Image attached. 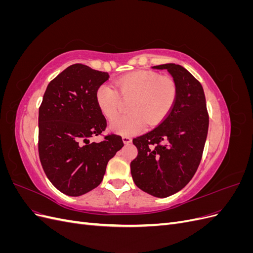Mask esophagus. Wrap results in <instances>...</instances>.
Segmentation results:
<instances>
[{
	"instance_id": "obj_1",
	"label": "esophagus",
	"mask_w": 253,
	"mask_h": 253,
	"mask_svg": "<svg viewBox=\"0 0 253 253\" xmlns=\"http://www.w3.org/2000/svg\"><path fill=\"white\" fill-rule=\"evenodd\" d=\"M122 141H124L125 143H131L132 138L129 136H122Z\"/></svg>"
}]
</instances>
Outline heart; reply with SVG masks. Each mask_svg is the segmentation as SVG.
<instances>
[{"label":"heart","instance_id":"b5f03b06","mask_svg":"<svg viewBox=\"0 0 253 253\" xmlns=\"http://www.w3.org/2000/svg\"><path fill=\"white\" fill-rule=\"evenodd\" d=\"M117 91L109 84H101L96 90L99 110L112 120L121 110L122 100H129L126 116L115 119L111 129L120 135H135L149 126H155L170 113L177 99V84L169 76L155 72L137 71L115 81Z\"/></svg>","mask_w":253,"mask_h":253}]
</instances>
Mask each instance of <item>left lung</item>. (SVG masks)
<instances>
[{"label":"left lung","mask_w":253,"mask_h":253,"mask_svg":"<svg viewBox=\"0 0 253 253\" xmlns=\"http://www.w3.org/2000/svg\"><path fill=\"white\" fill-rule=\"evenodd\" d=\"M153 68L172 75L177 99L155 128L133 139L138 155L131 163V173L135 185L144 192L168 197L192 179L201 164L209 114L201 82L186 68L173 63Z\"/></svg>","instance_id":"left-lung-1"}]
</instances>
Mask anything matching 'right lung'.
Segmentation results:
<instances>
[{"instance_id":"obj_1","label":"right lung","mask_w":253,"mask_h":253,"mask_svg":"<svg viewBox=\"0 0 253 253\" xmlns=\"http://www.w3.org/2000/svg\"><path fill=\"white\" fill-rule=\"evenodd\" d=\"M109 74L80 63L52 79L39 108L38 151L47 178L60 192L80 196L100 185L109 160L124 147L121 136L102 134L106 119L96 101L97 88Z\"/></svg>"}]
</instances>
